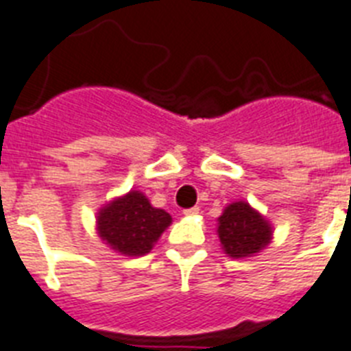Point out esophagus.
<instances>
[{"instance_id":"1","label":"esophagus","mask_w":351,"mask_h":351,"mask_svg":"<svg viewBox=\"0 0 351 351\" xmlns=\"http://www.w3.org/2000/svg\"><path fill=\"white\" fill-rule=\"evenodd\" d=\"M198 214H199V207H193L184 210V216H198Z\"/></svg>"}]
</instances>
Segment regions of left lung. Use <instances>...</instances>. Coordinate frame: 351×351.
I'll list each match as a JSON object with an SVG mask.
<instances>
[{
  "instance_id": "obj_1",
  "label": "left lung",
  "mask_w": 351,
  "mask_h": 351,
  "mask_svg": "<svg viewBox=\"0 0 351 351\" xmlns=\"http://www.w3.org/2000/svg\"><path fill=\"white\" fill-rule=\"evenodd\" d=\"M221 248L232 258H248L261 253L273 239V226L248 202H232L217 217Z\"/></svg>"
}]
</instances>
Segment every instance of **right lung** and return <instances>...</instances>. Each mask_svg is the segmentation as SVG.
Masks as SVG:
<instances>
[{
	"mask_svg": "<svg viewBox=\"0 0 351 351\" xmlns=\"http://www.w3.org/2000/svg\"><path fill=\"white\" fill-rule=\"evenodd\" d=\"M164 208L153 207L141 191L117 196L96 214L99 239L126 257H141L152 252L164 230L171 225Z\"/></svg>",
	"mask_w": 351,
	"mask_h": 351,
	"instance_id": "add662e5",
	"label": "right lung"
}]
</instances>
